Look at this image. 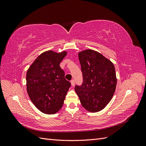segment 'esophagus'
<instances>
[{
	"label": "esophagus",
	"mask_w": 146,
	"mask_h": 146,
	"mask_svg": "<svg viewBox=\"0 0 146 146\" xmlns=\"http://www.w3.org/2000/svg\"><path fill=\"white\" fill-rule=\"evenodd\" d=\"M70 83H71V85L72 86H75V80H72L71 81H70Z\"/></svg>",
	"instance_id": "1"
}]
</instances>
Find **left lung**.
<instances>
[{
    "label": "left lung",
    "mask_w": 146,
    "mask_h": 146,
    "mask_svg": "<svg viewBox=\"0 0 146 146\" xmlns=\"http://www.w3.org/2000/svg\"><path fill=\"white\" fill-rule=\"evenodd\" d=\"M78 59L83 83L75 86V91L86 110L92 113L100 111L110 102L115 92V68L111 61L91 49L79 52Z\"/></svg>",
    "instance_id": "8db88e82"
}]
</instances>
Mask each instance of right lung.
Returning a JSON list of instances; mask_svg holds the SVG:
<instances>
[{
  "instance_id": "obj_1",
  "label": "right lung",
  "mask_w": 146,
  "mask_h": 146,
  "mask_svg": "<svg viewBox=\"0 0 146 146\" xmlns=\"http://www.w3.org/2000/svg\"><path fill=\"white\" fill-rule=\"evenodd\" d=\"M66 54V51L43 52L27 72V93L35 107L43 113L55 114L64 104L70 83L65 79L60 64Z\"/></svg>"
}]
</instances>
